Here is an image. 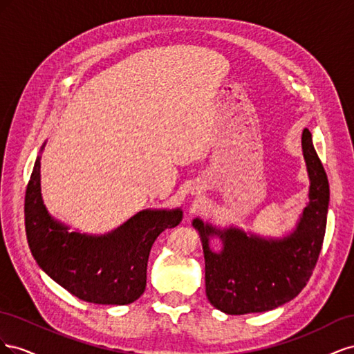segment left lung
<instances>
[{"label":"left lung","mask_w":354,"mask_h":354,"mask_svg":"<svg viewBox=\"0 0 354 354\" xmlns=\"http://www.w3.org/2000/svg\"><path fill=\"white\" fill-rule=\"evenodd\" d=\"M301 146L310 178L308 203L289 236L264 239L236 227L220 230L199 218L192 223L205 257L207 297L224 313H260L291 301L315 270L325 238L329 183L307 128ZM211 236L222 239L220 253L209 248Z\"/></svg>","instance_id":"1"}]
</instances>
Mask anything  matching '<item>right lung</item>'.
I'll return each mask as SVG.
<instances>
[{
    "mask_svg": "<svg viewBox=\"0 0 354 354\" xmlns=\"http://www.w3.org/2000/svg\"><path fill=\"white\" fill-rule=\"evenodd\" d=\"M39 159L25 195L26 238L38 266L82 301L112 306L136 301L145 292L155 239L165 229L176 227L183 211L143 209L102 236L69 232L50 216L42 202Z\"/></svg>",
    "mask_w": 354,
    "mask_h": 354,
    "instance_id": "add662e5",
    "label": "right lung"
}]
</instances>
